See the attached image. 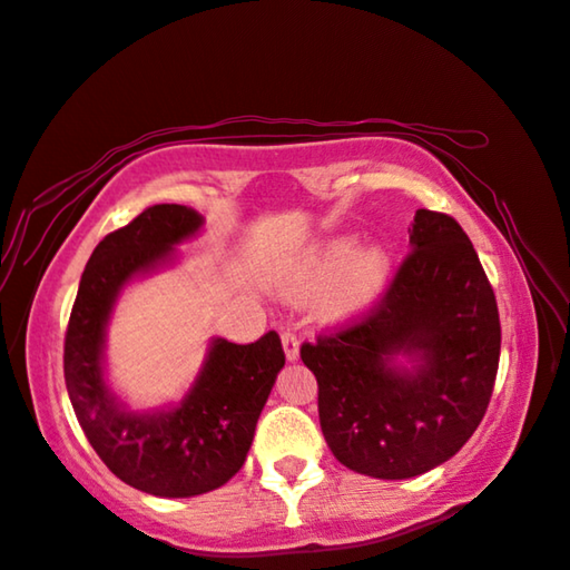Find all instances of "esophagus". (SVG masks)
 <instances>
[{
	"mask_svg": "<svg viewBox=\"0 0 570 570\" xmlns=\"http://www.w3.org/2000/svg\"><path fill=\"white\" fill-rule=\"evenodd\" d=\"M282 344H284L286 360H288V362L296 360V356H298V336H296L292 330H284V332H282Z\"/></svg>",
	"mask_w": 570,
	"mask_h": 570,
	"instance_id": "esophagus-1",
	"label": "esophagus"
}]
</instances>
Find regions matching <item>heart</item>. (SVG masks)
<instances>
[{"instance_id":"b5f03b06","label":"heart","mask_w":570,"mask_h":570,"mask_svg":"<svg viewBox=\"0 0 570 570\" xmlns=\"http://www.w3.org/2000/svg\"><path fill=\"white\" fill-rule=\"evenodd\" d=\"M352 240L334 238L308 258L298 272L296 292H316L326 284L324 308L330 316H352L372 304L387 278V254L382 248H362L352 257Z\"/></svg>"}]
</instances>
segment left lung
I'll return each mask as SVG.
<instances>
[{"label": "left lung", "mask_w": 570, "mask_h": 570, "mask_svg": "<svg viewBox=\"0 0 570 570\" xmlns=\"http://www.w3.org/2000/svg\"><path fill=\"white\" fill-rule=\"evenodd\" d=\"M417 353L414 373L386 364ZM500 316L460 224L420 208L410 250L364 314L302 344L334 458L382 480L422 475L465 445L493 397Z\"/></svg>", "instance_id": "obj_1"}]
</instances>
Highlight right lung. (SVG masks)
Returning <instances> with one entry per match:
<instances>
[{"instance_id": "right-lung-1", "label": "right lung", "mask_w": 570, "mask_h": 570, "mask_svg": "<svg viewBox=\"0 0 570 570\" xmlns=\"http://www.w3.org/2000/svg\"><path fill=\"white\" fill-rule=\"evenodd\" d=\"M204 224L196 210L158 204L92 250L65 332V384L92 450L128 485L160 498H190L236 475L256 422L284 366L282 340H216L204 372L178 407L156 414L120 410L102 382V334L115 296Z\"/></svg>"}]
</instances>
